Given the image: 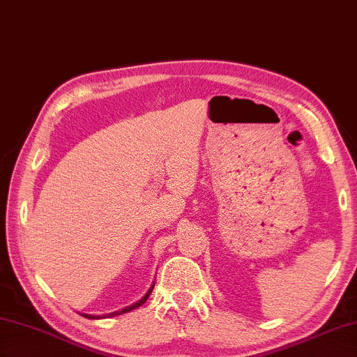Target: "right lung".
I'll list each match as a JSON object with an SVG mask.
<instances>
[{"label": "right lung", "instance_id": "1", "mask_svg": "<svg viewBox=\"0 0 357 357\" xmlns=\"http://www.w3.org/2000/svg\"><path fill=\"white\" fill-rule=\"evenodd\" d=\"M153 287H154V284L151 286V289L146 291L145 294V296L142 298L140 301H137V303H134V304H131V306H128V307H125V309H121V310H116V312H112V314H107V315H105V317H115V315H121V314H125V312H129V310H132V309H135V307H139V306H142V304H144L146 300H148V296H150V294L153 291ZM84 317H86V319H100V317H95V315H86V314H82Z\"/></svg>", "mask_w": 357, "mask_h": 357}]
</instances>
